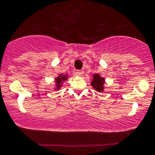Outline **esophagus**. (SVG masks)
<instances>
[{"mask_svg": "<svg viewBox=\"0 0 155 155\" xmlns=\"http://www.w3.org/2000/svg\"><path fill=\"white\" fill-rule=\"evenodd\" d=\"M82 73H83V72L82 71H79V70H78V71H76L75 74H76V76H82Z\"/></svg>", "mask_w": 155, "mask_h": 155, "instance_id": "obj_1", "label": "esophagus"}]
</instances>
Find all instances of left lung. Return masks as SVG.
Segmentation results:
<instances>
[{
	"instance_id": "8db88e82",
	"label": "left lung",
	"mask_w": 155,
	"mask_h": 155,
	"mask_svg": "<svg viewBox=\"0 0 155 155\" xmlns=\"http://www.w3.org/2000/svg\"><path fill=\"white\" fill-rule=\"evenodd\" d=\"M104 82H105L104 78L101 77L99 74H94V79L91 82V85L95 90L99 91V92H102L104 90Z\"/></svg>"
}]
</instances>
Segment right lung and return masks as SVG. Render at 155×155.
Instances as JSON below:
<instances>
[{
    "label": "right lung",
    "instance_id": "obj_1",
    "mask_svg": "<svg viewBox=\"0 0 155 155\" xmlns=\"http://www.w3.org/2000/svg\"><path fill=\"white\" fill-rule=\"evenodd\" d=\"M67 79H68V78H67L66 75L63 76L62 74H60L59 76H58V77H57L56 79V88H55V89H56V90H58V89L60 88V87H61V82H62L63 81L66 80Z\"/></svg>",
    "mask_w": 155,
    "mask_h": 155
}]
</instances>
